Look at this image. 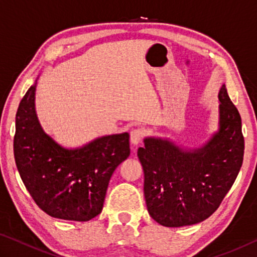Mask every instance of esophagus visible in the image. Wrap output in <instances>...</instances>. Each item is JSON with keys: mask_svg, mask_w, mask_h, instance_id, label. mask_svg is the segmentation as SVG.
I'll use <instances>...</instances> for the list:
<instances>
[{"mask_svg": "<svg viewBox=\"0 0 257 257\" xmlns=\"http://www.w3.org/2000/svg\"><path fill=\"white\" fill-rule=\"evenodd\" d=\"M143 138H144V133H143V130L141 129H134L132 133H130V142H132V144L137 146L139 143L143 141Z\"/></svg>", "mask_w": 257, "mask_h": 257, "instance_id": "esophagus-1", "label": "esophagus"}]
</instances>
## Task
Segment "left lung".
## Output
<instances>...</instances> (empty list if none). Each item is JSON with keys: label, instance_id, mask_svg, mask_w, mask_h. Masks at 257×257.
I'll return each instance as SVG.
<instances>
[{"label": "left lung", "instance_id": "obj_1", "mask_svg": "<svg viewBox=\"0 0 257 257\" xmlns=\"http://www.w3.org/2000/svg\"><path fill=\"white\" fill-rule=\"evenodd\" d=\"M217 97L219 127L205 144L189 149L169 138L151 136L138 149L147 211L164 227H184L207 219L240 170L245 149L240 114L224 84Z\"/></svg>", "mask_w": 257, "mask_h": 257}]
</instances>
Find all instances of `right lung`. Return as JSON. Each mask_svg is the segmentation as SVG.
Instances as JSON below:
<instances>
[{
    "label": "right lung",
    "mask_w": 257,
    "mask_h": 257,
    "mask_svg": "<svg viewBox=\"0 0 257 257\" xmlns=\"http://www.w3.org/2000/svg\"><path fill=\"white\" fill-rule=\"evenodd\" d=\"M37 80L16 114L15 160L24 185L46 214L89 221L102 212L113 172L130 154L129 134L97 137L67 149L47 135L35 107Z\"/></svg>",
    "instance_id": "right-lung-1"
}]
</instances>
